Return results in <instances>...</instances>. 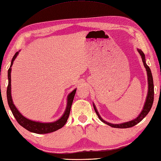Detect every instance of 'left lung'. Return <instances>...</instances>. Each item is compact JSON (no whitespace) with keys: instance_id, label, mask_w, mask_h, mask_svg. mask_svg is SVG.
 Wrapping results in <instances>:
<instances>
[{"instance_id":"obj_1","label":"left lung","mask_w":161,"mask_h":161,"mask_svg":"<svg viewBox=\"0 0 161 161\" xmlns=\"http://www.w3.org/2000/svg\"><path fill=\"white\" fill-rule=\"evenodd\" d=\"M137 50L138 53H140V55L141 56V58L142 60V63H143V65L145 67L146 71H147V83H148V90H147V97H146V100L145 102V104L143 106V108H142L141 112L140 114L134 119V120H131L128 121V122L125 123H120V124H113V123H110L107 122L105 120H103L101 116H100V114L98 112L97 109H96V106L94 105V103H93V106H94V108L95 112L97 114V116H98L99 119L101 120L103 123H104L112 127H115V128H129L131 127L136 125H137L138 123H140L141 121L144 119V118L147 115V114L150 111L152 104L153 102V94H154V90H153V77H152V71L150 68H149V66L147 65L146 63V60H145V56L144 54V53L142 52L141 49H137Z\"/></svg>"}]
</instances>
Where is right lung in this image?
Instances as JSON below:
<instances>
[{"label": "right lung", "instance_id": "add662e5", "mask_svg": "<svg viewBox=\"0 0 161 161\" xmlns=\"http://www.w3.org/2000/svg\"><path fill=\"white\" fill-rule=\"evenodd\" d=\"M19 52H17L12 59V62H11L10 67L8 69V90H7V98H8V102L9 108L12 111L14 116L15 117L17 122L21 126L24 127L25 129L30 131L31 132L36 134H48L51 133V132L55 131L58 130L60 128H62L65 123H67V119L69 116L70 109L71 105L74 101V98L75 94H76V88L71 92L68 94L67 97V106L65 112H64L62 116L59 119L56 120L53 122H49V123H42L40 121H35L30 119H27L26 117L22 115L16 107L14 105L12 97V92H11V72H12V66L14 63V60L16 58L17 56L19 55Z\"/></svg>", "mask_w": 161, "mask_h": 161}]
</instances>
